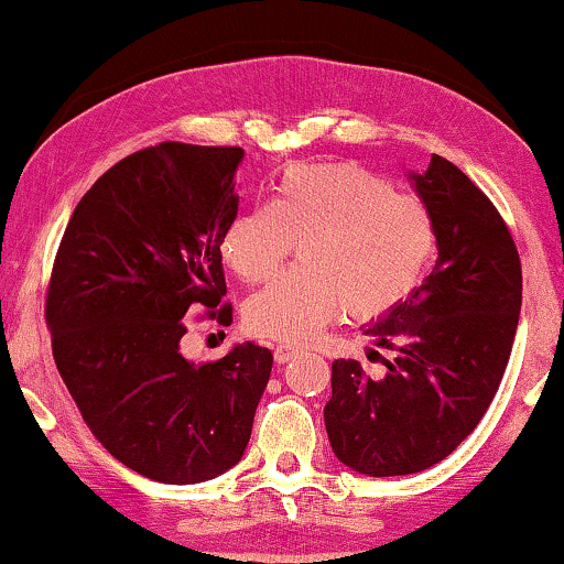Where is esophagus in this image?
Returning <instances> with one entry per match:
<instances>
[{"label": "esophagus", "instance_id": "34e87169", "mask_svg": "<svg viewBox=\"0 0 564 564\" xmlns=\"http://www.w3.org/2000/svg\"><path fill=\"white\" fill-rule=\"evenodd\" d=\"M297 354H300L297 346L280 344V346H276V349H274V361H276V365H288V361H290V359H295Z\"/></svg>", "mask_w": 564, "mask_h": 564}]
</instances>
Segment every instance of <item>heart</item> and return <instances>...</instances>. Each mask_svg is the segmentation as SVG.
Returning a JSON list of instances; mask_svg holds the SVG:
<instances>
[{
  "instance_id": "b5f03b06",
  "label": "heart",
  "mask_w": 564,
  "mask_h": 564,
  "mask_svg": "<svg viewBox=\"0 0 564 564\" xmlns=\"http://www.w3.org/2000/svg\"><path fill=\"white\" fill-rule=\"evenodd\" d=\"M300 243V269L251 295V334L305 344L346 311L375 321L419 290L436 249L429 207L357 164L284 169L272 203L246 207L223 234L238 280L267 282Z\"/></svg>"
}]
</instances>
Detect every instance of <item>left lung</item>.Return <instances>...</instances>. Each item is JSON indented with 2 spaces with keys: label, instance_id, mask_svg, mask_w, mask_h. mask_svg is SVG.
Instances as JSON below:
<instances>
[{
  "label": "left lung",
  "instance_id": "8db88e82",
  "mask_svg": "<svg viewBox=\"0 0 564 564\" xmlns=\"http://www.w3.org/2000/svg\"><path fill=\"white\" fill-rule=\"evenodd\" d=\"M411 182L434 218V272L365 328L395 351L380 380L357 359H336L323 411L330 449L369 477L421 473L473 434L503 380L521 313L519 251L485 192L436 153Z\"/></svg>",
  "mask_w": 564,
  "mask_h": 564
}]
</instances>
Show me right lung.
<instances>
[{"instance_id": "1", "label": "right lung", "mask_w": 564, "mask_h": 564, "mask_svg": "<svg viewBox=\"0 0 564 564\" xmlns=\"http://www.w3.org/2000/svg\"><path fill=\"white\" fill-rule=\"evenodd\" d=\"M238 145L166 141L118 161L79 199L53 261V359L97 442L169 485L243 457L272 351L251 341L195 365L187 315L230 326L223 234L238 215Z\"/></svg>"}]
</instances>
